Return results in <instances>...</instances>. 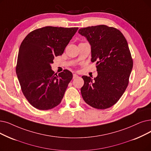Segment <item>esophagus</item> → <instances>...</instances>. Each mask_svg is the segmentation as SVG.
<instances>
[{
	"mask_svg": "<svg viewBox=\"0 0 151 151\" xmlns=\"http://www.w3.org/2000/svg\"><path fill=\"white\" fill-rule=\"evenodd\" d=\"M78 76L76 74H73V79H75V78H78Z\"/></svg>",
	"mask_w": 151,
	"mask_h": 151,
	"instance_id": "34e87169",
	"label": "esophagus"
}]
</instances>
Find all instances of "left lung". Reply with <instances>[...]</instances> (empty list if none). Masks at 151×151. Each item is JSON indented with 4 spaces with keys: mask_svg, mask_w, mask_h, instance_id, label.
Listing matches in <instances>:
<instances>
[{
    "mask_svg": "<svg viewBox=\"0 0 151 151\" xmlns=\"http://www.w3.org/2000/svg\"><path fill=\"white\" fill-rule=\"evenodd\" d=\"M91 47V62H96L97 76H83L81 89L85 102L97 109H106L115 104L129 83L133 62L128 42L115 28L97 25L81 28Z\"/></svg>",
    "mask_w": 151,
    "mask_h": 151,
    "instance_id": "8db88e82",
    "label": "left lung"
}]
</instances>
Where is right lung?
<instances>
[{
  "mask_svg": "<svg viewBox=\"0 0 151 151\" xmlns=\"http://www.w3.org/2000/svg\"><path fill=\"white\" fill-rule=\"evenodd\" d=\"M78 28L45 27L31 31L19 49L16 73L29 104L42 110L59 104L73 78L68 70L58 75L50 65L61 55Z\"/></svg>",
  "mask_w": 151,
  "mask_h": 151,
  "instance_id": "add662e5",
  "label": "right lung"
}]
</instances>
